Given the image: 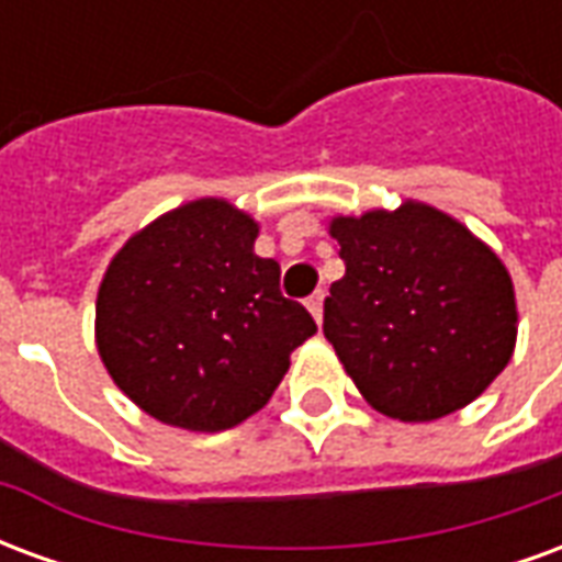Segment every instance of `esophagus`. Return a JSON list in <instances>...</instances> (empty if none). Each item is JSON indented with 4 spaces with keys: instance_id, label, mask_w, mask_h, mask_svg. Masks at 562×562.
Instances as JSON below:
<instances>
[{
    "instance_id": "esophagus-1",
    "label": "esophagus",
    "mask_w": 562,
    "mask_h": 562,
    "mask_svg": "<svg viewBox=\"0 0 562 562\" xmlns=\"http://www.w3.org/2000/svg\"><path fill=\"white\" fill-rule=\"evenodd\" d=\"M306 310L313 313V318H316V325H322V313H325V294L316 292L306 297Z\"/></svg>"
}]
</instances>
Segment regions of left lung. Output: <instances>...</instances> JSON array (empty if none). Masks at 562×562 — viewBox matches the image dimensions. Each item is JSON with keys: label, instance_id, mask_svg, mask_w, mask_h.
<instances>
[{"label": "left lung", "instance_id": "left-lung-1", "mask_svg": "<svg viewBox=\"0 0 562 562\" xmlns=\"http://www.w3.org/2000/svg\"><path fill=\"white\" fill-rule=\"evenodd\" d=\"M342 280L325 297V337L376 413L436 422L463 409L515 352L518 306L506 265L442 210L334 216Z\"/></svg>", "mask_w": 562, "mask_h": 562}]
</instances>
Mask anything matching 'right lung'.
<instances>
[{
  "instance_id": "add662e5",
  "label": "right lung",
  "mask_w": 562,
  "mask_h": 562,
  "mask_svg": "<svg viewBox=\"0 0 562 562\" xmlns=\"http://www.w3.org/2000/svg\"><path fill=\"white\" fill-rule=\"evenodd\" d=\"M258 222L198 198L132 234L95 301V346L116 389L159 422L220 434L256 415L316 334L256 256Z\"/></svg>"
}]
</instances>
